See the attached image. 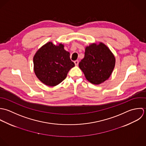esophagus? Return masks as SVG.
Returning a JSON list of instances; mask_svg holds the SVG:
<instances>
[{"label": "esophagus", "mask_w": 146, "mask_h": 146, "mask_svg": "<svg viewBox=\"0 0 146 146\" xmlns=\"http://www.w3.org/2000/svg\"><path fill=\"white\" fill-rule=\"evenodd\" d=\"M74 64H75V65H76V66H77V65H78L79 61H78V60H76V61H74Z\"/></svg>", "instance_id": "esophagus-1"}]
</instances>
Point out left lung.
I'll return each mask as SVG.
<instances>
[{"label": "left lung", "instance_id": "8db88e82", "mask_svg": "<svg viewBox=\"0 0 146 146\" xmlns=\"http://www.w3.org/2000/svg\"><path fill=\"white\" fill-rule=\"evenodd\" d=\"M116 58L110 49L103 43H91L85 48V57L79 63L88 81L100 85L111 76Z\"/></svg>", "mask_w": 146, "mask_h": 146}]
</instances>
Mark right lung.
Listing matches in <instances>:
<instances>
[{
    "mask_svg": "<svg viewBox=\"0 0 146 146\" xmlns=\"http://www.w3.org/2000/svg\"><path fill=\"white\" fill-rule=\"evenodd\" d=\"M64 45L49 42L42 46L33 58L34 71L37 78L44 85L55 86L64 80L68 72L74 66L70 54Z\"/></svg>",
    "mask_w": 146,
    "mask_h": 146,
    "instance_id": "right-lung-1",
    "label": "right lung"
}]
</instances>
